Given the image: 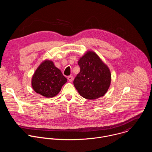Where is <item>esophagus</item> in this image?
I'll use <instances>...</instances> for the list:
<instances>
[{
    "label": "esophagus",
    "instance_id": "34e87169",
    "mask_svg": "<svg viewBox=\"0 0 152 152\" xmlns=\"http://www.w3.org/2000/svg\"><path fill=\"white\" fill-rule=\"evenodd\" d=\"M67 79H68V80H69V81L70 82H71L72 80H73V77L72 76H68V77H67Z\"/></svg>",
    "mask_w": 152,
    "mask_h": 152
}]
</instances>
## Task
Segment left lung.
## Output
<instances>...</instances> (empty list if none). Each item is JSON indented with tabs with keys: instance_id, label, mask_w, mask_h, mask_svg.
I'll return each mask as SVG.
<instances>
[{
	"instance_id": "8db88e82",
	"label": "left lung",
	"mask_w": 152,
	"mask_h": 152,
	"mask_svg": "<svg viewBox=\"0 0 152 152\" xmlns=\"http://www.w3.org/2000/svg\"><path fill=\"white\" fill-rule=\"evenodd\" d=\"M78 65L80 70L73 83L79 94L90 100L103 96L111 84L110 69L93 51L86 52L79 59Z\"/></svg>"
}]
</instances>
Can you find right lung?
I'll list each match as a JSON object with an SVG mask.
<instances>
[{"instance_id":"add662e5","label":"right lung","mask_w":152,"mask_h":152,"mask_svg":"<svg viewBox=\"0 0 152 152\" xmlns=\"http://www.w3.org/2000/svg\"><path fill=\"white\" fill-rule=\"evenodd\" d=\"M61 70L52 61L46 59L41 63L32 78V86L38 94L47 98L56 96L67 82Z\"/></svg>"}]
</instances>
